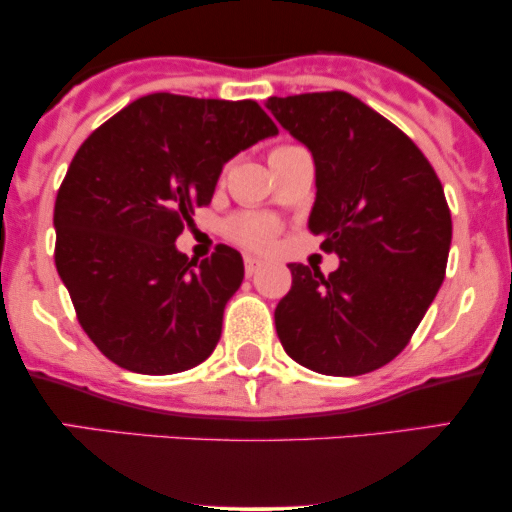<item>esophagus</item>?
I'll list each match as a JSON object with an SVG mask.
<instances>
[{
    "instance_id": "34e87169",
    "label": "esophagus",
    "mask_w": 512,
    "mask_h": 512,
    "mask_svg": "<svg viewBox=\"0 0 512 512\" xmlns=\"http://www.w3.org/2000/svg\"><path fill=\"white\" fill-rule=\"evenodd\" d=\"M262 260H257V257H252V255H245V274L248 276H252V274H257L262 269Z\"/></svg>"
}]
</instances>
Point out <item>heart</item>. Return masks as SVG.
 Instances as JSON below:
<instances>
[{
	"instance_id": "obj_1",
	"label": "heart",
	"mask_w": 512,
	"mask_h": 512,
	"mask_svg": "<svg viewBox=\"0 0 512 512\" xmlns=\"http://www.w3.org/2000/svg\"><path fill=\"white\" fill-rule=\"evenodd\" d=\"M291 149V146H276L272 154ZM226 233L236 240L238 245L250 250H269L274 245L276 233H279V223L264 214H238L226 223Z\"/></svg>"
}]
</instances>
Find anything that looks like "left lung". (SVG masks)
Wrapping results in <instances>:
<instances>
[{"label":"left lung","instance_id":"obj_1","mask_svg":"<svg viewBox=\"0 0 512 512\" xmlns=\"http://www.w3.org/2000/svg\"><path fill=\"white\" fill-rule=\"evenodd\" d=\"M264 105L313 154L308 228L339 257L330 276L289 264L276 334L315 373H370L407 346L443 284L452 240L443 185L419 146L351 93Z\"/></svg>","mask_w":512,"mask_h":512}]
</instances>
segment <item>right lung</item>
<instances>
[{"instance_id":"add662e5","label":"right lung","mask_w":512,"mask_h":512,"mask_svg":"<svg viewBox=\"0 0 512 512\" xmlns=\"http://www.w3.org/2000/svg\"><path fill=\"white\" fill-rule=\"evenodd\" d=\"M279 129L255 101L137 98L76 151L55 202V264L91 342L132 373L207 361L243 257L197 262L175 248L223 166Z\"/></svg>"}]
</instances>
